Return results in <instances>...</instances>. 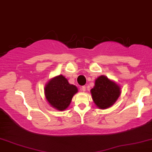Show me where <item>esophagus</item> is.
<instances>
[{
	"label": "esophagus",
	"mask_w": 152,
	"mask_h": 152,
	"mask_svg": "<svg viewBox=\"0 0 152 152\" xmlns=\"http://www.w3.org/2000/svg\"><path fill=\"white\" fill-rule=\"evenodd\" d=\"M86 86H82L81 88H80V91H82V92H86Z\"/></svg>",
	"instance_id": "esophagus-1"
}]
</instances>
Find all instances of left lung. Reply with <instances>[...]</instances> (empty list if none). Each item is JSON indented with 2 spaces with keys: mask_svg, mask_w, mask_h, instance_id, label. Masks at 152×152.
<instances>
[{
  "mask_svg": "<svg viewBox=\"0 0 152 152\" xmlns=\"http://www.w3.org/2000/svg\"><path fill=\"white\" fill-rule=\"evenodd\" d=\"M121 92L120 86L104 75L95 80L94 86L90 90L93 102L99 109L112 106L120 97Z\"/></svg>",
  "mask_w": 152,
  "mask_h": 152,
  "instance_id": "left-lung-1",
  "label": "left lung"
}]
</instances>
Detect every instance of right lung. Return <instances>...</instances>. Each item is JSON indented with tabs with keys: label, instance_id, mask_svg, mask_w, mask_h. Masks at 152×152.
Wrapping results in <instances>:
<instances>
[{
	"label": "right lung",
	"instance_id": "add662e5",
	"mask_svg": "<svg viewBox=\"0 0 152 152\" xmlns=\"http://www.w3.org/2000/svg\"><path fill=\"white\" fill-rule=\"evenodd\" d=\"M78 91L77 87L69 84L62 75L50 78L44 87V95L48 104L60 111L68 108L73 96Z\"/></svg>",
	"mask_w": 152,
	"mask_h": 152
}]
</instances>
